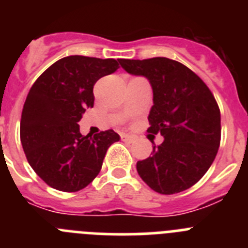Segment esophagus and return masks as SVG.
I'll return each instance as SVG.
<instances>
[{"mask_svg":"<svg viewBox=\"0 0 248 248\" xmlns=\"http://www.w3.org/2000/svg\"><path fill=\"white\" fill-rule=\"evenodd\" d=\"M120 138H122L123 141H125V143H134L135 139H137V138L133 137V135H128V134H122V137Z\"/></svg>","mask_w":248,"mask_h":248,"instance_id":"1","label":"esophagus"}]
</instances>
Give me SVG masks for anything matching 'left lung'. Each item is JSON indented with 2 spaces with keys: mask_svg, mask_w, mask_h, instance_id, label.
<instances>
[{
  "mask_svg": "<svg viewBox=\"0 0 248 248\" xmlns=\"http://www.w3.org/2000/svg\"><path fill=\"white\" fill-rule=\"evenodd\" d=\"M119 63L128 73L149 79L154 105L148 133L164 137L159 146H153L151 156L138 161V174L159 194L190 189L209 170L220 146L221 114L214 94L198 74L174 59Z\"/></svg>",
  "mask_w": 248,
  "mask_h": 248,
  "instance_id": "8db88e82",
  "label": "left lung"
}]
</instances>
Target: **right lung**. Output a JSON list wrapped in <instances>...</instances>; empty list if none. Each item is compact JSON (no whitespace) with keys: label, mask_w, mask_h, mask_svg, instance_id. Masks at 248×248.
<instances>
[{"label":"right lung","mask_w":248,"mask_h":248,"mask_svg":"<svg viewBox=\"0 0 248 248\" xmlns=\"http://www.w3.org/2000/svg\"><path fill=\"white\" fill-rule=\"evenodd\" d=\"M119 68L113 58L69 56L37 78L26 98L19 137L28 163L47 185L64 192L84 189L99 174L114 130L82 135L78 122L93 108V87Z\"/></svg>","instance_id":"right-lung-1"}]
</instances>
